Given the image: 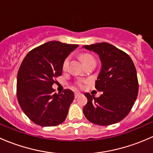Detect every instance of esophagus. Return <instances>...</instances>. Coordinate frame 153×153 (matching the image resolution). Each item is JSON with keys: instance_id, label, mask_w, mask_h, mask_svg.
<instances>
[{"instance_id": "1", "label": "esophagus", "mask_w": 153, "mask_h": 153, "mask_svg": "<svg viewBox=\"0 0 153 153\" xmlns=\"http://www.w3.org/2000/svg\"><path fill=\"white\" fill-rule=\"evenodd\" d=\"M79 95H80V92H75V98H78V97L79 96Z\"/></svg>"}]
</instances>
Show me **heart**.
Returning <instances> with one entry per match:
<instances>
[{
    "instance_id": "b5f03b06",
    "label": "heart",
    "mask_w": 153,
    "mask_h": 153,
    "mask_svg": "<svg viewBox=\"0 0 153 153\" xmlns=\"http://www.w3.org/2000/svg\"><path fill=\"white\" fill-rule=\"evenodd\" d=\"M69 59H70V58H69V57H67V58L64 61V63H63V69H64V70H65V69H67L68 66H69ZM82 59H83V61H84V63H85L88 61H90V60H95L92 55H88V54H85V55H83ZM84 81H82V80H78V81L76 82V84L79 86V87H82L83 85H84Z\"/></svg>"
}]
</instances>
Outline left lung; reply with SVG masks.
Listing matches in <instances>:
<instances>
[{"label": "left lung", "mask_w": 153, "mask_h": 153, "mask_svg": "<svg viewBox=\"0 0 153 153\" xmlns=\"http://www.w3.org/2000/svg\"><path fill=\"white\" fill-rule=\"evenodd\" d=\"M99 56L101 68L95 88L102 92L95 98L86 92L87 104L83 112L88 121L107 126L123 120L130 112L138 93V82L135 65L130 57L108 43L83 47Z\"/></svg>", "instance_id": "8db88e82"}]
</instances>
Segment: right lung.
I'll return each mask as SVG.
<instances>
[{
    "label": "right lung",
    "instance_id": "1",
    "mask_svg": "<svg viewBox=\"0 0 153 153\" xmlns=\"http://www.w3.org/2000/svg\"><path fill=\"white\" fill-rule=\"evenodd\" d=\"M77 44L52 41L35 48L26 55L17 76V97L25 115L42 126H56L65 121L74 92L55 93V78L62 75L63 63Z\"/></svg>",
    "mask_w": 153,
    "mask_h": 153
}]
</instances>
